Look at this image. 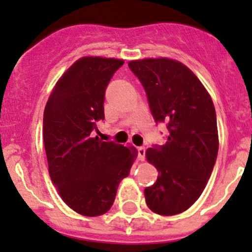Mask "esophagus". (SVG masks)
<instances>
[{
    "instance_id": "esophagus-1",
    "label": "esophagus",
    "mask_w": 252,
    "mask_h": 252,
    "mask_svg": "<svg viewBox=\"0 0 252 252\" xmlns=\"http://www.w3.org/2000/svg\"><path fill=\"white\" fill-rule=\"evenodd\" d=\"M145 151L146 149L144 148V146H139V148H138V158H139V160L145 159Z\"/></svg>"
}]
</instances>
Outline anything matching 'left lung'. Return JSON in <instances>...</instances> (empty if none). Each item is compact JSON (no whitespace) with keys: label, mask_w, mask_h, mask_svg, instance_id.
<instances>
[{"label":"left lung","mask_w":252,"mask_h":252,"mask_svg":"<svg viewBox=\"0 0 252 252\" xmlns=\"http://www.w3.org/2000/svg\"><path fill=\"white\" fill-rule=\"evenodd\" d=\"M139 78L156 123H166L162 146L146 150L156 166V183L145 188L146 205L160 216L188 210L207 185L219 149L217 115L211 95L196 75L179 61L144 58L128 62Z\"/></svg>","instance_id":"8db88e82"}]
</instances>
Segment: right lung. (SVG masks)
Segmentation results:
<instances>
[{"instance_id": "add662e5", "label": "right lung", "mask_w": 252, "mask_h": 252, "mask_svg": "<svg viewBox=\"0 0 252 252\" xmlns=\"http://www.w3.org/2000/svg\"><path fill=\"white\" fill-rule=\"evenodd\" d=\"M123 59L82 57L59 78L44 111V145L50 177L62 200L86 217L111 210L121 180L138 151L102 141L96 123L104 119V92Z\"/></svg>"}]
</instances>
